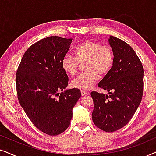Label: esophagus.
I'll use <instances>...</instances> for the list:
<instances>
[{
  "label": "esophagus",
  "mask_w": 156,
  "mask_h": 156,
  "mask_svg": "<svg viewBox=\"0 0 156 156\" xmlns=\"http://www.w3.org/2000/svg\"><path fill=\"white\" fill-rule=\"evenodd\" d=\"M81 94H82V96H83V97H84V96H85V95L88 94V93H87V91H84V90H81Z\"/></svg>",
  "instance_id": "esophagus-1"
}]
</instances>
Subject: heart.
Listing matches in <instances>:
<instances>
[{"instance_id": "obj_1", "label": "heart", "mask_w": 156, "mask_h": 156, "mask_svg": "<svg viewBox=\"0 0 156 156\" xmlns=\"http://www.w3.org/2000/svg\"><path fill=\"white\" fill-rule=\"evenodd\" d=\"M85 61L82 72L72 81L74 88L88 89L100 76L107 74L114 64V52L112 47L91 40L83 41L74 50V56L66 55L61 62L62 69L69 75L77 71L79 63Z\"/></svg>"}]
</instances>
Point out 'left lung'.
I'll return each mask as SVG.
<instances>
[{
  "label": "left lung",
  "mask_w": 156,
  "mask_h": 156,
  "mask_svg": "<svg viewBox=\"0 0 156 156\" xmlns=\"http://www.w3.org/2000/svg\"><path fill=\"white\" fill-rule=\"evenodd\" d=\"M108 42L114 52V64L98 84L108 94L94 91L91 96L94 123L102 131L114 132L129 122L141 101L144 68L129 44L114 36H110Z\"/></svg>",
  "instance_id": "1"
}]
</instances>
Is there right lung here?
<instances>
[{
  "label": "right lung",
  "instance_id": "1",
  "mask_svg": "<svg viewBox=\"0 0 156 156\" xmlns=\"http://www.w3.org/2000/svg\"><path fill=\"white\" fill-rule=\"evenodd\" d=\"M72 39L50 36L37 41L23 55L16 72L18 99L35 126L50 136L69 126L72 108L81 97L79 89L62 91L68 85L61 62Z\"/></svg>",
  "mask_w": 156,
  "mask_h": 156
}]
</instances>
